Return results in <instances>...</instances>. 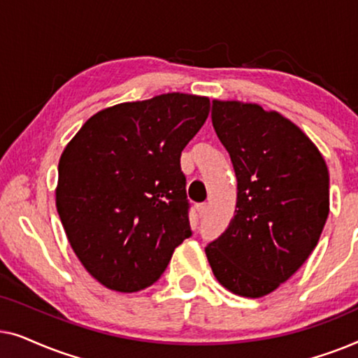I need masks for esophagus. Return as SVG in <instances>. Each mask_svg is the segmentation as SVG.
<instances>
[{"instance_id": "esophagus-1", "label": "esophagus", "mask_w": 358, "mask_h": 358, "mask_svg": "<svg viewBox=\"0 0 358 358\" xmlns=\"http://www.w3.org/2000/svg\"><path fill=\"white\" fill-rule=\"evenodd\" d=\"M207 210H208L207 203H199V205H197V213H199V217H203V215L207 213Z\"/></svg>"}]
</instances>
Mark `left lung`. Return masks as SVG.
<instances>
[{"instance_id": "1", "label": "left lung", "mask_w": 358, "mask_h": 358, "mask_svg": "<svg viewBox=\"0 0 358 358\" xmlns=\"http://www.w3.org/2000/svg\"><path fill=\"white\" fill-rule=\"evenodd\" d=\"M212 122L238 179L228 228L205 248L213 275L234 295L277 290L316 248L329 215V171L300 127L275 110L213 101Z\"/></svg>"}]
</instances>
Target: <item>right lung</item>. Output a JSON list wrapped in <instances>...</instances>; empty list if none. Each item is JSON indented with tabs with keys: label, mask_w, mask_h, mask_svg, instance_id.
Here are the masks:
<instances>
[{
	"label": "right lung",
	"mask_w": 358,
	"mask_h": 358,
	"mask_svg": "<svg viewBox=\"0 0 358 358\" xmlns=\"http://www.w3.org/2000/svg\"><path fill=\"white\" fill-rule=\"evenodd\" d=\"M210 112L205 96L168 92L90 117L65 146L55 189L70 246L101 285H153L189 238L180 153Z\"/></svg>",
	"instance_id": "add662e5"
}]
</instances>
